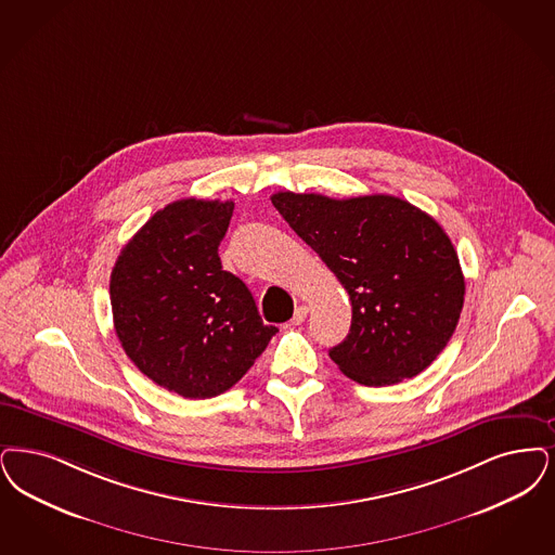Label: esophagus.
<instances>
[{
  "mask_svg": "<svg viewBox=\"0 0 555 555\" xmlns=\"http://www.w3.org/2000/svg\"><path fill=\"white\" fill-rule=\"evenodd\" d=\"M308 313H310V308H308V306H299V308H295V311H293L291 322H293L295 326H299V324H304V322H306Z\"/></svg>",
  "mask_w": 555,
  "mask_h": 555,
  "instance_id": "esophagus-1",
  "label": "esophagus"
}]
</instances>
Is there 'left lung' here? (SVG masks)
<instances>
[{
	"label": "left lung",
	"mask_w": 555,
	"mask_h": 555,
	"mask_svg": "<svg viewBox=\"0 0 555 555\" xmlns=\"http://www.w3.org/2000/svg\"><path fill=\"white\" fill-rule=\"evenodd\" d=\"M270 199L349 293L351 331L331 349L338 370L365 386H390L431 365L465 304V276L442 227L384 194Z\"/></svg>",
	"instance_id": "left-lung-1"
}]
</instances>
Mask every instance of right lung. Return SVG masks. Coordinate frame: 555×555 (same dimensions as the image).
<instances>
[{"mask_svg":"<svg viewBox=\"0 0 555 555\" xmlns=\"http://www.w3.org/2000/svg\"><path fill=\"white\" fill-rule=\"evenodd\" d=\"M227 199H178L121 249L112 272L113 326L133 365L183 399L237 384L279 333L244 281L222 270Z\"/></svg>","mask_w":555,"mask_h":555,"instance_id":"add662e5","label":"right lung"}]
</instances>
